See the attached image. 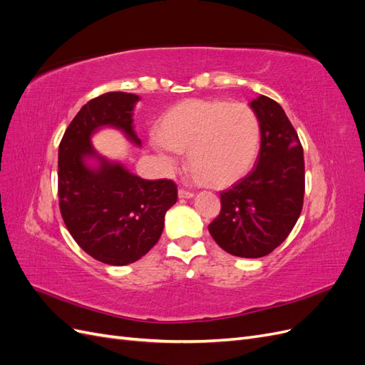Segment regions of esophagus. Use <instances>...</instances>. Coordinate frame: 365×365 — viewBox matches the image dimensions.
Segmentation results:
<instances>
[{
    "instance_id": "esophagus-1",
    "label": "esophagus",
    "mask_w": 365,
    "mask_h": 365,
    "mask_svg": "<svg viewBox=\"0 0 365 365\" xmlns=\"http://www.w3.org/2000/svg\"><path fill=\"white\" fill-rule=\"evenodd\" d=\"M178 196L181 197V200H189V197L193 196V192H189V190H185V189H180L178 190Z\"/></svg>"
}]
</instances>
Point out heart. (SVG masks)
<instances>
[{
  "instance_id": "obj_1",
  "label": "heart",
  "mask_w": 365,
  "mask_h": 365,
  "mask_svg": "<svg viewBox=\"0 0 365 365\" xmlns=\"http://www.w3.org/2000/svg\"><path fill=\"white\" fill-rule=\"evenodd\" d=\"M157 145L187 152V164L207 185L225 187L244 178L260 152L259 115L245 103L189 98L160 121Z\"/></svg>"
}]
</instances>
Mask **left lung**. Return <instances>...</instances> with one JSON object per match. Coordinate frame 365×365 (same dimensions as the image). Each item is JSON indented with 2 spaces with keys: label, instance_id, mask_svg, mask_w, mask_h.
I'll list each match as a JSON object with an SVG mask.
<instances>
[{
  "label": "left lung",
  "instance_id": "8db88e82",
  "mask_svg": "<svg viewBox=\"0 0 365 365\" xmlns=\"http://www.w3.org/2000/svg\"><path fill=\"white\" fill-rule=\"evenodd\" d=\"M251 108L262 126L257 164L220 192V212L208 231L216 244L237 257L268 256L289 236L304 197V157L283 108L259 96Z\"/></svg>",
  "mask_w": 365,
  "mask_h": 365
}]
</instances>
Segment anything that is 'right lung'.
Here are the masks:
<instances>
[{"label": "right lung", "instance_id": "1", "mask_svg": "<svg viewBox=\"0 0 365 365\" xmlns=\"http://www.w3.org/2000/svg\"><path fill=\"white\" fill-rule=\"evenodd\" d=\"M138 96L105 93L82 106L59 145L58 195L65 227L86 254L114 267L132 263L157 244L165 212L178 200L172 180L148 181L123 165L101 160V168H86L94 157L90 137L105 125L123 129L140 145L132 129V109Z\"/></svg>", "mask_w": 365, "mask_h": 365}]
</instances>
